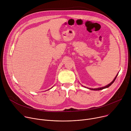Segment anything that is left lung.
<instances>
[{
  "instance_id": "left-lung-1",
  "label": "left lung",
  "mask_w": 131,
  "mask_h": 131,
  "mask_svg": "<svg viewBox=\"0 0 131 131\" xmlns=\"http://www.w3.org/2000/svg\"><path fill=\"white\" fill-rule=\"evenodd\" d=\"M118 73L117 74V75H116V77H115V78L113 79V81L111 82L110 83H109V84H108L107 85H105V86H103V87H101V88H95V89H93V88H86V86H83V85H82L83 87H84V88H87V89H90V90H94V91H97V90H103V89H106V88H108L110 86H111V85L113 83V82H114V81L115 80V79H116V77H117V75H118Z\"/></svg>"
}]
</instances>
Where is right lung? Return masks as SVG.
I'll use <instances>...</instances> for the list:
<instances>
[{"instance_id": "1", "label": "right lung", "mask_w": 131, "mask_h": 131, "mask_svg": "<svg viewBox=\"0 0 131 131\" xmlns=\"http://www.w3.org/2000/svg\"><path fill=\"white\" fill-rule=\"evenodd\" d=\"M52 88H53V86H52ZM51 88H50V89H51ZM50 89H49V90H50Z\"/></svg>"}]
</instances>
